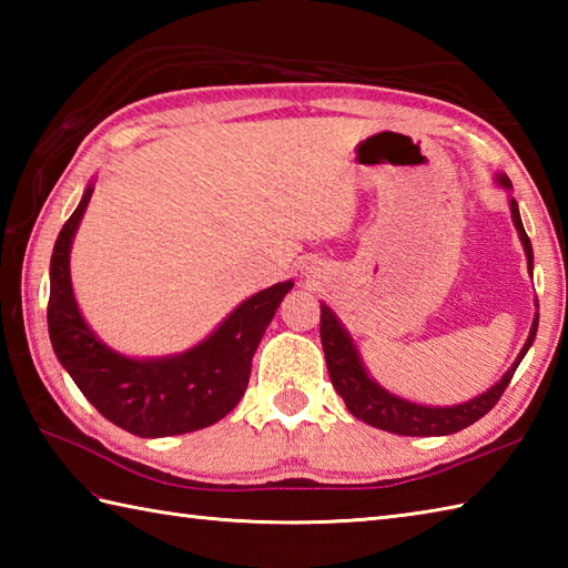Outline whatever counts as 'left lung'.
Wrapping results in <instances>:
<instances>
[{
  "label": "left lung",
  "instance_id": "8db88e82",
  "mask_svg": "<svg viewBox=\"0 0 568 568\" xmlns=\"http://www.w3.org/2000/svg\"><path fill=\"white\" fill-rule=\"evenodd\" d=\"M496 185L508 192L513 190L508 175H496ZM510 214H513V224L517 229V236L523 241L529 273H532V258H535L532 244H529V236L520 220V207H517L513 195H510ZM535 307L539 305L535 303ZM537 327H539V312H535L532 327H529V336L525 346L520 348V354H517L513 366L503 373V378L496 385H490L488 390L470 397L466 403L437 407V405L413 403L407 400V397L385 390L364 366V358H361L352 334H348L342 320L336 317V312L327 303H320V336H322L324 358H327V371H329L334 390L342 395L348 413H352L356 419L366 422L371 427L403 434V437H446V434H454L484 417L488 409H493V405L500 400L505 388H508V383L513 381V373L517 371V366H520V361L525 358L529 346L535 342Z\"/></svg>",
  "mask_w": 568,
  "mask_h": 568
}]
</instances>
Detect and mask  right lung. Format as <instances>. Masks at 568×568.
I'll use <instances>...</instances> for the list:
<instances>
[{"label": "right lung", "mask_w": 568, "mask_h": 568, "mask_svg": "<svg viewBox=\"0 0 568 568\" xmlns=\"http://www.w3.org/2000/svg\"><path fill=\"white\" fill-rule=\"evenodd\" d=\"M92 190L90 180L78 210L60 229L51 256L48 334L60 366L106 419L136 437H173L214 425L246 393L251 358L295 283H275L246 297L187 352L149 358L119 354L84 322L70 281L72 239Z\"/></svg>", "instance_id": "right-lung-1"}]
</instances>
